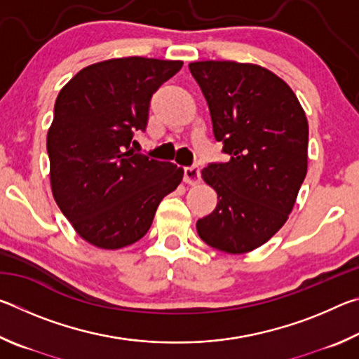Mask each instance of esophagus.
I'll return each instance as SVG.
<instances>
[{"mask_svg":"<svg viewBox=\"0 0 359 359\" xmlns=\"http://www.w3.org/2000/svg\"><path fill=\"white\" fill-rule=\"evenodd\" d=\"M184 180L188 185H198L199 180H201V169H199V166L184 168Z\"/></svg>","mask_w":359,"mask_h":359,"instance_id":"obj_1","label":"esophagus"}]
</instances>
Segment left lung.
Returning <instances> with one entry per match:
<instances>
[{
    "mask_svg": "<svg viewBox=\"0 0 359 359\" xmlns=\"http://www.w3.org/2000/svg\"><path fill=\"white\" fill-rule=\"evenodd\" d=\"M188 68L229 155L201 171L218 203L198 220V234L220 252H252L288 220L306 179V112L288 83L263 66L209 60Z\"/></svg>",
    "mask_w": 359,
    "mask_h": 359,
    "instance_id": "1",
    "label": "left lung"
}]
</instances>
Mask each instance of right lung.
<instances>
[{
    "label": "right lung",
    "instance_id": "obj_1",
    "mask_svg": "<svg viewBox=\"0 0 359 359\" xmlns=\"http://www.w3.org/2000/svg\"><path fill=\"white\" fill-rule=\"evenodd\" d=\"M179 60L112 58L90 65L60 90L47 133L55 203L83 241L117 250L144 238L184 169L135 154L150 98Z\"/></svg>",
    "mask_w": 359,
    "mask_h": 359
}]
</instances>
